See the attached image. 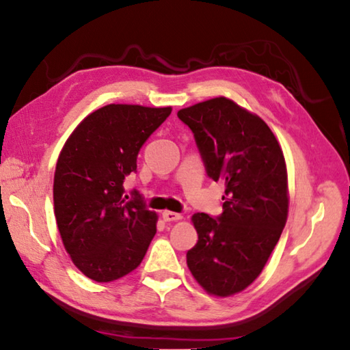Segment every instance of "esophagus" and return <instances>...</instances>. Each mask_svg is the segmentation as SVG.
Listing matches in <instances>:
<instances>
[{
    "label": "esophagus",
    "instance_id": "34e87169",
    "mask_svg": "<svg viewBox=\"0 0 350 350\" xmlns=\"http://www.w3.org/2000/svg\"><path fill=\"white\" fill-rule=\"evenodd\" d=\"M162 217L165 222H176V221H180L182 219V215H179V213H174V211H163L162 213Z\"/></svg>",
    "mask_w": 350,
    "mask_h": 350
}]
</instances>
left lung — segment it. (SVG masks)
Instances as JSON below:
<instances>
[{"label":"left lung","instance_id":"obj_1","mask_svg":"<svg viewBox=\"0 0 350 350\" xmlns=\"http://www.w3.org/2000/svg\"><path fill=\"white\" fill-rule=\"evenodd\" d=\"M196 139L206 174L225 182L222 215H193L199 241L187 265L206 293L242 292L260 275L288 215L286 159L262 118L227 97L177 112Z\"/></svg>","mask_w":350,"mask_h":350}]
</instances>
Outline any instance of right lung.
<instances>
[{
	"label": "right lung",
	"mask_w": 350,
	"mask_h": 350,
	"mask_svg": "<svg viewBox=\"0 0 350 350\" xmlns=\"http://www.w3.org/2000/svg\"><path fill=\"white\" fill-rule=\"evenodd\" d=\"M170 114L171 106L106 105L83 118L62 148L54 176L57 227L74 265L92 281L131 273L156 234L157 215L140 199L129 200L123 180Z\"/></svg>",
	"instance_id": "obj_1"
}]
</instances>
